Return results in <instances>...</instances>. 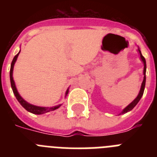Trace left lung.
<instances>
[{
    "label": "left lung",
    "instance_id": "1",
    "mask_svg": "<svg viewBox=\"0 0 157 157\" xmlns=\"http://www.w3.org/2000/svg\"><path fill=\"white\" fill-rule=\"evenodd\" d=\"M138 52H139V53H140V57H141V61L143 62V63H144V71H143L144 79H143V82H142V83H141V90H140V92H139V94H138V95L137 96V98H136L135 99H134V101H133L132 102H131V103L128 105V106L126 107L125 109L122 111V112L120 113V115L125 114V113H127V112H130V111L132 110L134 107L136 106V105H137V104L139 102V101L141 100V97H142V95H143V94H144V90H145V80H146V78H145V72H146V61H145V57H144V56L141 55V51H140L139 48H138Z\"/></svg>",
    "mask_w": 157,
    "mask_h": 157
}]
</instances>
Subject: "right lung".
Segmentation results:
<instances>
[{
    "label": "right lung",
    "mask_w": 157,
    "mask_h": 157,
    "mask_svg": "<svg viewBox=\"0 0 157 157\" xmlns=\"http://www.w3.org/2000/svg\"><path fill=\"white\" fill-rule=\"evenodd\" d=\"M19 52H19V53H17L15 56V57L13 58L12 59V63H11V68H10V81H11V86H12V91H13L14 94L16 96V99L18 100V101L19 102V104L22 105V106L28 112H31L33 114H36V115H41V114H44V113H47L48 112H51V111H53V110H56L58 108H59V106L61 105H59L57 106H55V107H52V108H45V107H39V106H36V105H30V103L27 102V101H25L23 98H22V97L19 95V94L18 93L17 91V89L16 87V84H15V82L13 80V77H12V73H13V68H14V64L16 63V59H17L18 56H19ZM68 89L66 91V94H65V97L68 94Z\"/></svg>",
    "instance_id": "obj_1"
}]
</instances>
